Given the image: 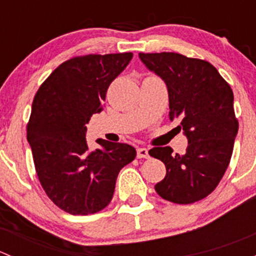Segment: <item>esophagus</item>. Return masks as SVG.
<instances>
[{"mask_svg":"<svg viewBox=\"0 0 256 256\" xmlns=\"http://www.w3.org/2000/svg\"><path fill=\"white\" fill-rule=\"evenodd\" d=\"M150 154H148V150L144 148V147H140L138 148V158H148Z\"/></svg>","mask_w":256,"mask_h":256,"instance_id":"1","label":"esophagus"}]
</instances>
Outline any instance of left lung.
Returning a JSON list of instances; mask_svg holds the SVG:
<instances>
[{
	"instance_id": "left-lung-1",
	"label": "left lung",
	"mask_w": 256,
	"mask_h": 256,
	"mask_svg": "<svg viewBox=\"0 0 256 256\" xmlns=\"http://www.w3.org/2000/svg\"><path fill=\"white\" fill-rule=\"evenodd\" d=\"M148 70L164 82L170 120H178L188 140L184 154L171 147H154L150 156L161 160L166 176L154 186L164 200L190 204L210 194L228 168L238 134L234 95L216 68L202 59L178 53H140Z\"/></svg>"
}]
</instances>
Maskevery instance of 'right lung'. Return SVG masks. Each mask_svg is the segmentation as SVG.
<instances>
[{
    "label": "right lung",
    "instance_id": "obj_1",
    "mask_svg": "<svg viewBox=\"0 0 256 256\" xmlns=\"http://www.w3.org/2000/svg\"><path fill=\"white\" fill-rule=\"evenodd\" d=\"M132 53L89 54L69 59L40 85L32 104L27 140L38 180L56 206L73 216H88L112 202L118 172L134 161L131 144L98 138L88 147L86 124L102 110L112 82Z\"/></svg>",
    "mask_w": 256,
    "mask_h": 256
}]
</instances>
